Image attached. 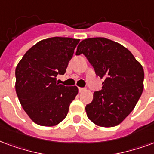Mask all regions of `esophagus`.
Listing matches in <instances>:
<instances>
[{
  "label": "esophagus",
  "mask_w": 154,
  "mask_h": 154,
  "mask_svg": "<svg viewBox=\"0 0 154 154\" xmlns=\"http://www.w3.org/2000/svg\"><path fill=\"white\" fill-rule=\"evenodd\" d=\"M85 90H86V89L82 88V87H79V88H78V91H79V92H80V93H82V92H83V91H85Z\"/></svg>",
  "instance_id": "obj_1"
}]
</instances>
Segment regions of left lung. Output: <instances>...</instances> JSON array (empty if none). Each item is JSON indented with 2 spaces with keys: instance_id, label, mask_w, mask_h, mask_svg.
Instances as JSON below:
<instances>
[{
  "instance_id": "left-lung-1",
  "label": "left lung",
  "mask_w": 154,
  "mask_h": 154,
  "mask_svg": "<svg viewBox=\"0 0 154 154\" xmlns=\"http://www.w3.org/2000/svg\"><path fill=\"white\" fill-rule=\"evenodd\" d=\"M104 82L86 106L87 117L95 125L112 127L120 124L136 105L144 90L143 67L131 52L104 37L87 38L77 46Z\"/></svg>"
}]
</instances>
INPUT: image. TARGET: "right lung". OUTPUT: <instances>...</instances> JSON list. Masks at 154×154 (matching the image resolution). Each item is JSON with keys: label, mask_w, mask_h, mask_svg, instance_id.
Instances as JSON below:
<instances>
[{"label": "right lung", "mask_w": 154, "mask_h": 154, "mask_svg": "<svg viewBox=\"0 0 154 154\" xmlns=\"http://www.w3.org/2000/svg\"><path fill=\"white\" fill-rule=\"evenodd\" d=\"M79 42V39L59 36L42 40L31 47L18 63L16 94L23 110L37 125L55 126L68 114L78 88L59 85L56 77L65 73Z\"/></svg>", "instance_id": "right-lung-1"}]
</instances>
